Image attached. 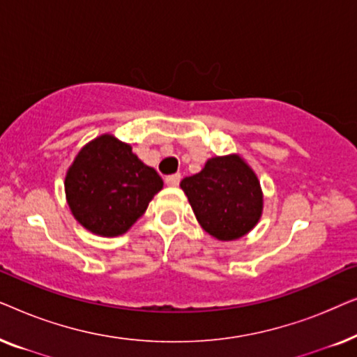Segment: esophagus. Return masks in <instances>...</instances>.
Returning <instances> with one entry per match:
<instances>
[{"instance_id": "esophagus-1", "label": "esophagus", "mask_w": 357, "mask_h": 357, "mask_svg": "<svg viewBox=\"0 0 357 357\" xmlns=\"http://www.w3.org/2000/svg\"><path fill=\"white\" fill-rule=\"evenodd\" d=\"M180 174H174V175H169V177H165V183L169 185V187H177L180 183Z\"/></svg>"}]
</instances>
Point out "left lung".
Instances as JSON below:
<instances>
[{"label":"left lung","instance_id":"left-lung-1","mask_svg":"<svg viewBox=\"0 0 357 357\" xmlns=\"http://www.w3.org/2000/svg\"><path fill=\"white\" fill-rule=\"evenodd\" d=\"M180 187L188 197L199 226L218 241L241 238L260 221V182L241 155L211 158L202 172L185 177Z\"/></svg>","mask_w":357,"mask_h":357}]
</instances>
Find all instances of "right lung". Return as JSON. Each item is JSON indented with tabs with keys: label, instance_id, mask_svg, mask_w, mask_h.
I'll use <instances>...</instances> for the list:
<instances>
[{
	"label": "right lung",
	"instance_id": "right-lung-1",
	"mask_svg": "<svg viewBox=\"0 0 357 357\" xmlns=\"http://www.w3.org/2000/svg\"><path fill=\"white\" fill-rule=\"evenodd\" d=\"M162 178L141 162L131 146L102 135L82 148L68 169L65 192L76 221L97 236L125 234L154 195Z\"/></svg>",
	"mask_w": 357,
	"mask_h": 357
}]
</instances>
